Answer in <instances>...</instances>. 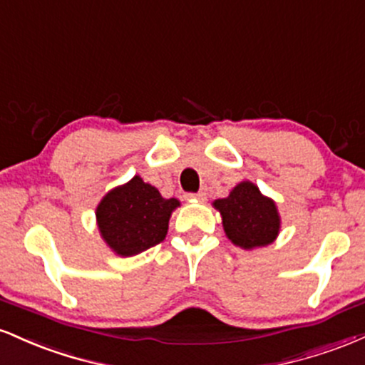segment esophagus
<instances>
[{
  "label": "esophagus",
  "mask_w": 365,
  "mask_h": 365,
  "mask_svg": "<svg viewBox=\"0 0 365 365\" xmlns=\"http://www.w3.org/2000/svg\"><path fill=\"white\" fill-rule=\"evenodd\" d=\"M186 198H187V200H195V201H200V203H203V201H207V192L200 191V192H196V195H187Z\"/></svg>",
  "instance_id": "obj_1"
}]
</instances>
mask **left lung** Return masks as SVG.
Here are the masks:
<instances>
[{
	"label": "left lung",
	"instance_id": "left-lung-1",
	"mask_svg": "<svg viewBox=\"0 0 365 365\" xmlns=\"http://www.w3.org/2000/svg\"><path fill=\"white\" fill-rule=\"evenodd\" d=\"M220 213L224 232L234 246L252 251L277 241L282 218L277 203L251 181H241L229 196L213 201Z\"/></svg>",
	"mask_w": 365,
	"mask_h": 365
}]
</instances>
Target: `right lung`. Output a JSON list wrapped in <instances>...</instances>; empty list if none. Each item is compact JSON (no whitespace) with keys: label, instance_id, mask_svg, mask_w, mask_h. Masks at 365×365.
Segmentation results:
<instances>
[{"label":"right lung","instance_id":"right-lung-1","mask_svg":"<svg viewBox=\"0 0 365 365\" xmlns=\"http://www.w3.org/2000/svg\"><path fill=\"white\" fill-rule=\"evenodd\" d=\"M181 207L175 198H164L140 175L106 192L96 208L102 241L114 255L131 258L165 239L173 212Z\"/></svg>","mask_w":365,"mask_h":365}]
</instances>
